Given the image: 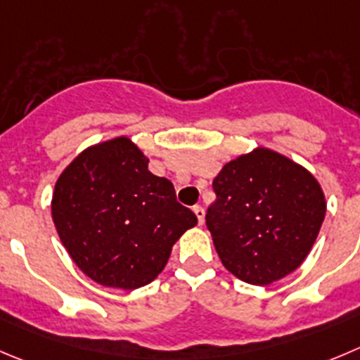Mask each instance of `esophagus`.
I'll return each mask as SVG.
<instances>
[{"mask_svg":"<svg viewBox=\"0 0 360 360\" xmlns=\"http://www.w3.org/2000/svg\"><path fill=\"white\" fill-rule=\"evenodd\" d=\"M193 210H194V214H196L198 222H200V224H203V222H205V210H203V207L196 205V207H194Z\"/></svg>","mask_w":360,"mask_h":360,"instance_id":"34e87169","label":"esophagus"}]
</instances>
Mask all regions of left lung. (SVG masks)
<instances>
[{"label": "left lung", "mask_w": 360, "mask_h": 360, "mask_svg": "<svg viewBox=\"0 0 360 360\" xmlns=\"http://www.w3.org/2000/svg\"><path fill=\"white\" fill-rule=\"evenodd\" d=\"M207 228L222 265L249 285L265 286L307 258L325 219V194L304 166L255 148L222 166Z\"/></svg>", "instance_id": "left-lung-1"}]
</instances>
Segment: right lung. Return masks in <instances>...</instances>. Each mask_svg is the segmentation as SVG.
Masks as SVG:
<instances>
[{
    "label": "right lung",
    "instance_id": "obj_1",
    "mask_svg": "<svg viewBox=\"0 0 360 360\" xmlns=\"http://www.w3.org/2000/svg\"><path fill=\"white\" fill-rule=\"evenodd\" d=\"M51 214L75 265L98 285L122 290L152 283L174 242L198 224L127 136L88 146L65 167Z\"/></svg>",
    "mask_w": 360,
    "mask_h": 360
}]
</instances>
